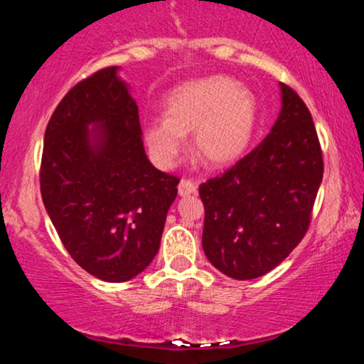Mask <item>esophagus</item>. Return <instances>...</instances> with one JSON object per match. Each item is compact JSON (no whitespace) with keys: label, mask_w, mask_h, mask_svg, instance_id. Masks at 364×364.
Listing matches in <instances>:
<instances>
[{"label":"esophagus","mask_w":364,"mask_h":364,"mask_svg":"<svg viewBox=\"0 0 364 364\" xmlns=\"http://www.w3.org/2000/svg\"><path fill=\"white\" fill-rule=\"evenodd\" d=\"M191 193H197V182L191 181V178H182L178 182V196L186 197L191 196Z\"/></svg>","instance_id":"esophagus-1"}]
</instances>
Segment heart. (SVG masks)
I'll use <instances>...</instances> for the list:
<instances>
[{
	"instance_id": "obj_1",
	"label": "heart",
	"mask_w": 364,
	"mask_h": 364,
	"mask_svg": "<svg viewBox=\"0 0 364 364\" xmlns=\"http://www.w3.org/2000/svg\"><path fill=\"white\" fill-rule=\"evenodd\" d=\"M257 122L253 92L232 77L210 76L177 87L167 101L166 117L149 122L144 137L164 168L176 166L191 132V147L200 161L225 166L243 156Z\"/></svg>"
}]
</instances>
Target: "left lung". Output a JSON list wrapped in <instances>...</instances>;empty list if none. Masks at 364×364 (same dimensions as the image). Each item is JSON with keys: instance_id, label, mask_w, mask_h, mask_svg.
I'll list each match as a JSON object with an SVG mask.
<instances>
[{"instance_id": "obj_1", "label": "left lung", "mask_w": 364, "mask_h": 364, "mask_svg": "<svg viewBox=\"0 0 364 364\" xmlns=\"http://www.w3.org/2000/svg\"><path fill=\"white\" fill-rule=\"evenodd\" d=\"M282 109L272 131L220 177L198 188L205 207L202 247L235 280L265 275L290 255L310 225L323 178L311 114L280 82Z\"/></svg>"}]
</instances>
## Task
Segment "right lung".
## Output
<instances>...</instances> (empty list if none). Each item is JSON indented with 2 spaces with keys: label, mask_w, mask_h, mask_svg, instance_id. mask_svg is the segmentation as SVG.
I'll return each mask as SVG.
<instances>
[{
  "label": "right lung",
  "mask_w": 364,
  "mask_h": 364,
  "mask_svg": "<svg viewBox=\"0 0 364 364\" xmlns=\"http://www.w3.org/2000/svg\"><path fill=\"white\" fill-rule=\"evenodd\" d=\"M39 181L48 215L79 267L121 283L151 265L178 178L147 159L137 102L117 66L84 79L59 102Z\"/></svg>",
  "instance_id": "1"
}]
</instances>
